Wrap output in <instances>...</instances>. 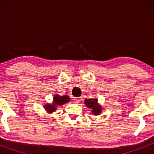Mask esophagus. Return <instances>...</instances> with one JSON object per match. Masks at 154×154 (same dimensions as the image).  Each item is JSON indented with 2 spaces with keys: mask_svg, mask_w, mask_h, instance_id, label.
<instances>
[{
  "mask_svg": "<svg viewBox=\"0 0 154 154\" xmlns=\"http://www.w3.org/2000/svg\"><path fill=\"white\" fill-rule=\"evenodd\" d=\"M73 100H74V102L75 103H79L81 101V97H75Z\"/></svg>",
  "mask_w": 154,
  "mask_h": 154,
  "instance_id": "34e87169",
  "label": "esophagus"
}]
</instances>
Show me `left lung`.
<instances>
[{
    "label": "left lung",
    "mask_w": 154,
    "mask_h": 154,
    "mask_svg": "<svg viewBox=\"0 0 154 154\" xmlns=\"http://www.w3.org/2000/svg\"><path fill=\"white\" fill-rule=\"evenodd\" d=\"M84 102L86 106L92 109V114L100 115L102 112V106L98 104L97 99H86Z\"/></svg>",
    "instance_id": "obj_1"
}]
</instances>
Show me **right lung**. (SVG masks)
<instances>
[{
	"label": "right lung",
	"mask_w": 154,
	"mask_h": 154,
	"mask_svg": "<svg viewBox=\"0 0 154 154\" xmlns=\"http://www.w3.org/2000/svg\"><path fill=\"white\" fill-rule=\"evenodd\" d=\"M70 101V98L67 95L60 96L58 94H55L53 98V102L52 104H46L44 106V108L48 113H52L57 110V106H62L66 103L69 102Z\"/></svg>",
	"instance_id": "1"
}]
</instances>
